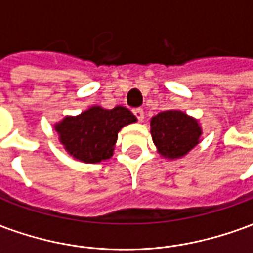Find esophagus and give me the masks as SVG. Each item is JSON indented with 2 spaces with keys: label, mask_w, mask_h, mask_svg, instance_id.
<instances>
[{
  "label": "esophagus",
  "mask_w": 253,
  "mask_h": 253,
  "mask_svg": "<svg viewBox=\"0 0 253 253\" xmlns=\"http://www.w3.org/2000/svg\"><path fill=\"white\" fill-rule=\"evenodd\" d=\"M134 112V115L137 116V119L139 122H143V118H145V115H143V110L142 108H135V110L132 111Z\"/></svg>",
  "instance_id": "1"
}]
</instances>
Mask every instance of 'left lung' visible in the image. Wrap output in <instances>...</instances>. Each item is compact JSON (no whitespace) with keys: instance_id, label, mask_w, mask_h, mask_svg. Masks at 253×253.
Listing matches in <instances>:
<instances>
[{"instance_id":"obj_1","label":"left lung","mask_w":253,"mask_h":253,"mask_svg":"<svg viewBox=\"0 0 253 253\" xmlns=\"http://www.w3.org/2000/svg\"><path fill=\"white\" fill-rule=\"evenodd\" d=\"M199 121L180 110L163 111L150 119V134L161 157L177 160L184 157L201 142Z\"/></svg>"}]
</instances>
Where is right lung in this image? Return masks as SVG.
<instances>
[{
	"instance_id": "add662e5",
	"label": "right lung",
	"mask_w": 253,
	"mask_h": 253,
	"mask_svg": "<svg viewBox=\"0 0 253 253\" xmlns=\"http://www.w3.org/2000/svg\"><path fill=\"white\" fill-rule=\"evenodd\" d=\"M135 122V115L126 107L107 110L92 105L80 115L65 116L54 128L67 154L85 164H97L112 157L118 132Z\"/></svg>"
}]
</instances>
